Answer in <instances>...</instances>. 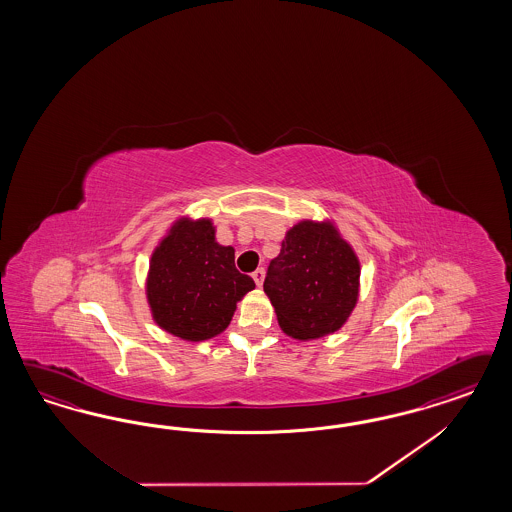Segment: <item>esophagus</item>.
Segmentation results:
<instances>
[{
    "mask_svg": "<svg viewBox=\"0 0 512 512\" xmlns=\"http://www.w3.org/2000/svg\"><path fill=\"white\" fill-rule=\"evenodd\" d=\"M251 278H253V281H255V285L257 287H261L263 285L264 281V270L263 268H257L253 274H251Z\"/></svg>",
    "mask_w": 512,
    "mask_h": 512,
    "instance_id": "1",
    "label": "esophagus"
}]
</instances>
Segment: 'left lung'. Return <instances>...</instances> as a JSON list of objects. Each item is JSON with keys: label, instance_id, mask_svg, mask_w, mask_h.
I'll list each match as a JSON object with an SVG mask.
<instances>
[{"label": "left lung", "instance_id": "left-lung-1", "mask_svg": "<svg viewBox=\"0 0 512 512\" xmlns=\"http://www.w3.org/2000/svg\"><path fill=\"white\" fill-rule=\"evenodd\" d=\"M358 259L328 223L302 221L281 242L264 278L279 326L311 340L336 332L357 304Z\"/></svg>", "mask_w": 512, "mask_h": 512}]
</instances>
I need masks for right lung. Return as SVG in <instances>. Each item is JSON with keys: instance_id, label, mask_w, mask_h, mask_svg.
Returning a JSON list of instances; mask_svg holds the SVG:
<instances>
[{"instance_id": "right-lung-1", "label": "right lung", "mask_w": 512, "mask_h": 512, "mask_svg": "<svg viewBox=\"0 0 512 512\" xmlns=\"http://www.w3.org/2000/svg\"><path fill=\"white\" fill-rule=\"evenodd\" d=\"M255 289L219 246L208 219L178 221L150 263L148 302L155 323L182 340H208L233 319L236 302Z\"/></svg>"}]
</instances>
